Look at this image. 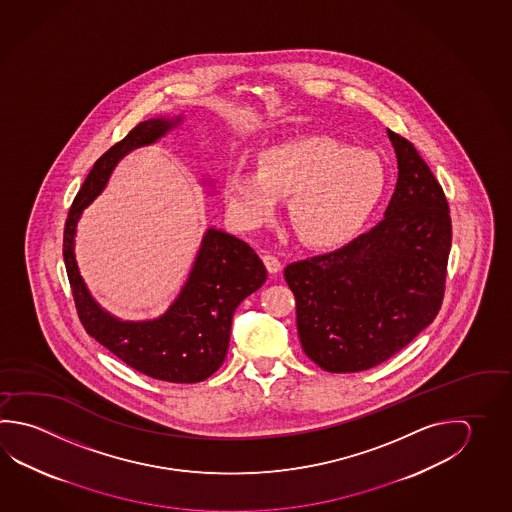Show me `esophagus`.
I'll return each mask as SVG.
<instances>
[{
    "instance_id": "esophagus-1",
    "label": "esophagus",
    "mask_w": 512,
    "mask_h": 512,
    "mask_svg": "<svg viewBox=\"0 0 512 512\" xmlns=\"http://www.w3.org/2000/svg\"><path fill=\"white\" fill-rule=\"evenodd\" d=\"M263 263H265V267H267L270 274H279V272H281V261H279L276 256L265 254V256H263Z\"/></svg>"
}]
</instances>
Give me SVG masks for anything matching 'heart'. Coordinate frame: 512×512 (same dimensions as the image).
I'll list each match as a JSON object with an SVG mask.
<instances>
[{
    "instance_id": "heart-1",
    "label": "heart",
    "mask_w": 512,
    "mask_h": 512,
    "mask_svg": "<svg viewBox=\"0 0 512 512\" xmlns=\"http://www.w3.org/2000/svg\"><path fill=\"white\" fill-rule=\"evenodd\" d=\"M258 169L223 177L229 216L242 229L269 223L283 196L299 238L312 247L344 242L363 225L386 189L381 158L328 135H303L261 149Z\"/></svg>"
}]
</instances>
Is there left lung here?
I'll return each instance as SVG.
<instances>
[{"label": "left lung", "instance_id": "8db88e82", "mask_svg": "<svg viewBox=\"0 0 512 512\" xmlns=\"http://www.w3.org/2000/svg\"><path fill=\"white\" fill-rule=\"evenodd\" d=\"M399 178L384 220L341 249L290 263L305 354L326 372L370 370L433 323L442 307L451 216L409 140L388 130Z\"/></svg>", "mask_w": 512, "mask_h": 512}]
</instances>
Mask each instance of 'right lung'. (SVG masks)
<instances>
[{
	"label": "right lung",
	"instance_id": "obj_1",
	"mask_svg": "<svg viewBox=\"0 0 512 512\" xmlns=\"http://www.w3.org/2000/svg\"><path fill=\"white\" fill-rule=\"evenodd\" d=\"M180 122L182 115L140 122L93 164L66 218L63 256L84 330L133 370L158 381L191 384L205 381L222 366L234 310L267 279L251 245L209 227L177 299L162 316L148 321H122L106 312L86 289L74 252L77 222L103 193L119 160L162 139Z\"/></svg>",
	"mask_w": 512,
	"mask_h": 512
}]
</instances>
